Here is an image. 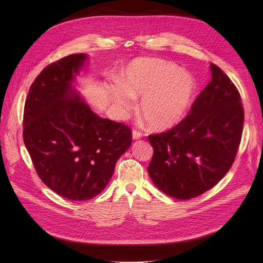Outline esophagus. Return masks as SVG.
Here are the masks:
<instances>
[{
	"mask_svg": "<svg viewBox=\"0 0 263 263\" xmlns=\"http://www.w3.org/2000/svg\"><path fill=\"white\" fill-rule=\"evenodd\" d=\"M140 137H141V133H140V132H138V131H136V130H133V131H132V138H133L134 140L139 139Z\"/></svg>",
	"mask_w": 263,
	"mask_h": 263,
	"instance_id": "1",
	"label": "esophagus"
}]
</instances>
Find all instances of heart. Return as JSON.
Segmentation results:
<instances>
[{
  "mask_svg": "<svg viewBox=\"0 0 263 263\" xmlns=\"http://www.w3.org/2000/svg\"><path fill=\"white\" fill-rule=\"evenodd\" d=\"M196 90L195 78L176 64L158 58L133 61L112 86L110 100L121 118H126L140 98L139 111L148 127L164 131L176 127L187 115Z\"/></svg>",
  "mask_w": 263,
  "mask_h": 263,
  "instance_id": "1",
  "label": "heart"
}]
</instances>
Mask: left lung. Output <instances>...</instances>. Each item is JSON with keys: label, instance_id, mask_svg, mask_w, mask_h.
Masks as SVG:
<instances>
[{"label": "left lung", "instance_id": "left-lung-1", "mask_svg": "<svg viewBox=\"0 0 263 263\" xmlns=\"http://www.w3.org/2000/svg\"><path fill=\"white\" fill-rule=\"evenodd\" d=\"M210 70L191 114L170 131L148 136L154 153L147 173L159 191L178 200L211 190L231 168L240 143V95L218 66L212 63Z\"/></svg>", "mask_w": 263, "mask_h": 263}]
</instances>
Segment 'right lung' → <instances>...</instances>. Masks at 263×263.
<instances>
[{
	"label": "right lung",
	"mask_w": 263,
	"mask_h": 263,
	"mask_svg": "<svg viewBox=\"0 0 263 263\" xmlns=\"http://www.w3.org/2000/svg\"><path fill=\"white\" fill-rule=\"evenodd\" d=\"M88 59L72 54L48 65L32 83L24 110V142L37 174L72 201L102 193L132 141L129 127L100 118L76 88Z\"/></svg>",
	"instance_id": "add662e5"
}]
</instances>
